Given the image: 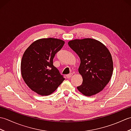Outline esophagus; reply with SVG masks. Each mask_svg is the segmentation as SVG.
Segmentation results:
<instances>
[{
  "label": "esophagus",
  "instance_id": "esophagus-1",
  "mask_svg": "<svg viewBox=\"0 0 131 131\" xmlns=\"http://www.w3.org/2000/svg\"><path fill=\"white\" fill-rule=\"evenodd\" d=\"M73 74L72 73H71V74H68V75H66V78H70L73 76Z\"/></svg>",
  "mask_w": 131,
  "mask_h": 131
}]
</instances>
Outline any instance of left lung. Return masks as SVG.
Listing matches in <instances>:
<instances>
[{
    "label": "left lung",
    "mask_w": 131,
    "mask_h": 131,
    "mask_svg": "<svg viewBox=\"0 0 131 131\" xmlns=\"http://www.w3.org/2000/svg\"><path fill=\"white\" fill-rule=\"evenodd\" d=\"M68 44L80 60L78 71L83 82L77 87L78 90L89 97L99 93L113 74V61L110 51L104 44L92 38L71 40Z\"/></svg>",
    "instance_id": "8db88e82"
}]
</instances>
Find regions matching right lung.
Here are the masks:
<instances>
[{
    "instance_id": "right-lung-1",
    "label": "right lung",
    "mask_w": 131,
    "mask_h": 131,
    "mask_svg": "<svg viewBox=\"0 0 131 131\" xmlns=\"http://www.w3.org/2000/svg\"><path fill=\"white\" fill-rule=\"evenodd\" d=\"M63 40L42 38L31 43L23 56L22 77L27 85L41 96H48L65 80L53 65L55 54L62 48Z\"/></svg>"
}]
</instances>
